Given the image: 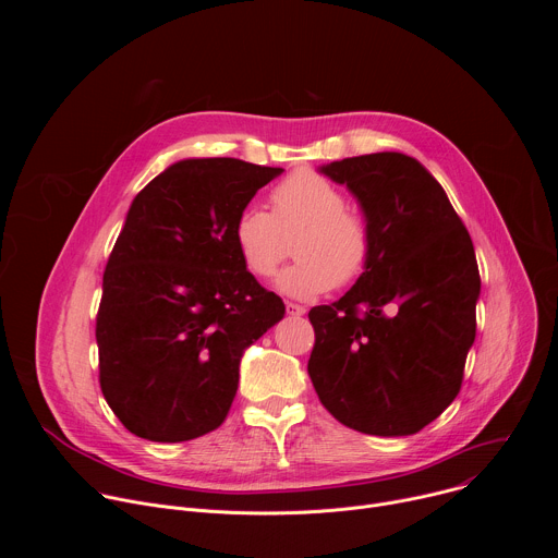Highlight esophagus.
Here are the masks:
<instances>
[{"label":"esophagus","instance_id":"1","mask_svg":"<svg viewBox=\"0 0 558 558\" xmlns=\"http://www.w3.org/2000/svg\"><path fill=\"white\" fill-rule=\"evenodd\" d=\"M304 313H306V308H304L302 304L287 302V315H291V317H300V315H304Z\"/></svg>","mask_w":558,"mask_h":558}]
</instances>
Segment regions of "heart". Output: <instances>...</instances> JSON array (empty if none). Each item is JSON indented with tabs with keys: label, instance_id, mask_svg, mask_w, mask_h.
<instances>
[{
	"label": "heart",
	"instance_id": "heart-1",
	"mask_svg": "<svg viewBox=\"0 0 558 558\" xmlns=\"http://www.w3.org/2000/svg\"><path fill=\"white\" fill-rule=\"evenodd\" d=\"M274 214L247 205L238 211L231 235L238 256L256 278H271L293 252L300 256L278 278V289L313 300L336 284L357 280L371 258V231L362 216L347 209L338 185L315 170H298L271 192Z\"/></svg>",
	"mask_w": 558,
	"mask_h": 558
}]
</instances>
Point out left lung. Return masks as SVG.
<instances>
[{
    "mask_svg": "<svg viewBox=\"0 0 558 558\" xmlns=\"http://www.w3.org/2000/svg\"><path fill=\"white\" fill-rule=\"evenodd\" d=\"M360 201L371 258L333 304L313 306L308 377L344 426L415 435L457 397L482 291L470 233L413 156L377 151L320 170Z\"/></svg>",
    "mask_w": 558,
    "mask_h": 558,
    "instance_id": "1",
    "label": "left lung"
}]
</instances>
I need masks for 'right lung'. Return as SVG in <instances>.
Listing matches in <instances>:
<instances>
[{
	"mask_svg": "<svg viewBox=\"0 0 558 558\" xmlns=\"http://www.w3.org/2000/svg\"><path fill=\"white\" fill-rule=\"evenodd\" d=\"M238 158H187L132 201L104 271L99 384L119 422L149 441L218 428L250 344L284 304L247 271L231 227L280 177Z\"/></svg>",
	"mask_w": 558,
	"mask_h": 558,
	"instance_id": "add662e5",
	"label": "right lung"
}]
</instances>
